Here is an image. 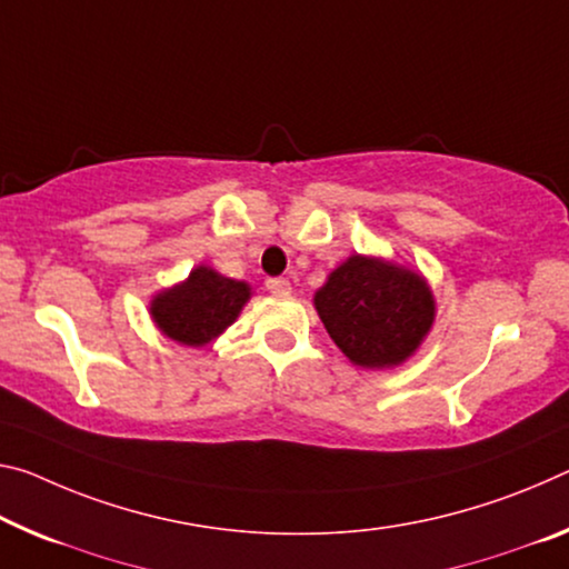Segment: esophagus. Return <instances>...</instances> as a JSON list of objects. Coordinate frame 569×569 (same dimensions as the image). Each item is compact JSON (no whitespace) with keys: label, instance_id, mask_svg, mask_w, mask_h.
Listing matches in <instances>:
<instances>
[{"label":"esophagus","instance_id":"1","mask_svg":"<svg viewBox=\"0 0 569 569\" xmlns=\"http://www.w3.org/2000/svg\"><path fill=\"white\" fill-rule=\"evenodd\" d=\"M266 288L276 296V299H286V296H291V281H286V278H268Z\"/></svg>","mask_w":569,"mask_h":569}]
</instances>
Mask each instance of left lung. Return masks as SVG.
Listing matches in <instances>:
<instances>
[{"mask_svg": "<svg viewBox=\"0 0 569 569\" xmlns=\"http://www.w3.org/2000/svg\"><path fill=\"white\" fill-rule=\"evenodd\" d=\"M313 306L333 345L362 369L405 365L436 323V296L426 276L362 252L331 270Z\"/></svg>", "mask_w": 569, "mask_h": 569, "instance_id": "1", "label": "left lung"}]
</instances>
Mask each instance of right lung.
Returning a JSON list of instances; mask_svg holds the SVG:
<instances>
[{
    "label": "right lung",
    "instance_id": "1",
    "mask_svg": "<svg viewBox=\"0 0 569 569\" xmlns=\"http://www.w3.org/2000/svg\"><path fill=\"white\" fill-rule=\"evenodd\" d=\"M248 301L250 283L222 276L210 266H197L184 281L151 296L149 317L167 339L197 349L232 327Z\"/></svg>",
    "mask_w": 569,
    "mask_h": 569
}]
</instances>
